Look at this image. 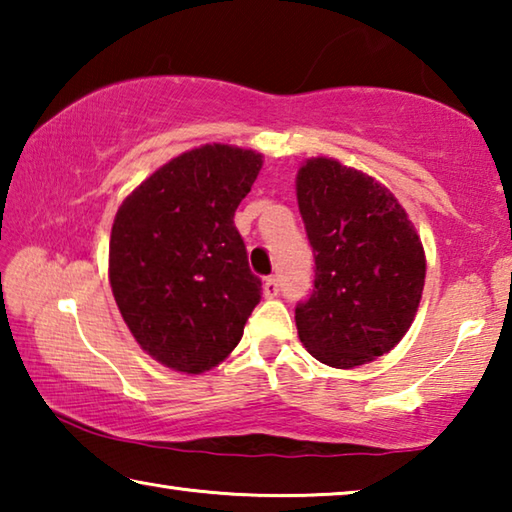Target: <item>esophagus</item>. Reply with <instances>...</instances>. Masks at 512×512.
I'll use <instances>...</instances> for the list:
<instances>
[{
  "instance_id": "1",
  "label": "esophagus",
  "mask_w": 512,
  "mask_h": 512,
  "mask_svg": "<svg viewBox=\"0 0 512 512\" xmlns=\"http://www.w3.org/2000/svg\"><path fill=\"white\" fill-rule=\"evenodd\" d=\"M262 289H264V298H275L277 293H280V282H277L275 277H266Z\"/></svg>"
}]
</instances>
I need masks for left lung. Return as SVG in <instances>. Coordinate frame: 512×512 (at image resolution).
I'll return each mask as SVG.
<instances>
[{
	"instance_id": "1",
	"label": "left lung",
	"mask_w": 512,
	"mask_h": 512,
	"mask_svg": "<svg viewBox=\"0 0 512 512\" xmlns=\"http://www.w3.org/2000/svg\"><path fill=\"white\" fill-rule=\"evenodd\" d=\"M296 194L316 259L298 336L325 366H363L409 332L427 273L422 241L384 185L334 158L302 164Z\"/></svg>"
}]
</instances>
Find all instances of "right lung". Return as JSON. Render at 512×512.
<instances>
[{
    "label": "right lung",
    "mask_w": 512,
    "mask_h": 512,
    "mask_svg": "<svg viewBox=\"0 0 512 512\" xmlns=\"http://www.w3.org/2000/svg\"><path fill=\"white\" fill-rule=\"evenodd\" d=\"M262 153L205 144L151 173L126 196L110 235L108 277L140 348L198 375L228 357L262 298L235 212Z\"/></svg>",
    "instance_id": "obj_1"
}]
</instances>
